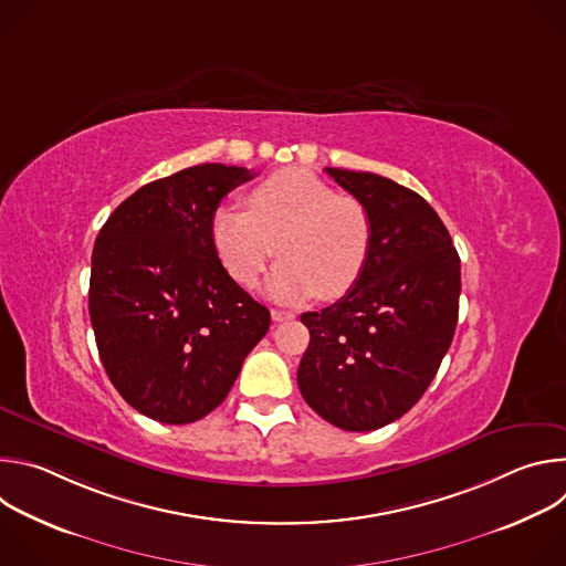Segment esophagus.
I'll return each mask as SVG.
<instances>
[{"instance_id": "1", "label": "esophagus", "mask_w": 566, "mask_h": 566, "mask_svg": "<svg viewBox=\"0 0 566 566\" xmlns=\"http://www.w3.org/2000/svg\"><path fill=\"white\" fill-rule=\"evenodd\" d=\"M271 317H273V322H284V319H293L295 313L282 311V308H273V311H271Z\"/></svg>"}]
</instances>
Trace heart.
Here are the masks:
<instances>
[{
	"mask_svg": "<svg viewBox=\"0 0 566 566\" xmlns=\"http://www.w3.org/2000/svg\"><path fill=\"white\" fill-rule=\"evenodd\" d=\"M249 206L221 203L210 219L214 253L237 284L253 286L275 251L266 291L284 302L340 297L363 275L374 221L360 199L289 168L253 188Z\"/></svg>",
	"mask_w": 566,
	"mask_h": 566,
	"instance_id": "b5f03b06",
	"label": "heart"
}]
</instances>
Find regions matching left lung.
<instances>
[{
    "label": "left lung",
    "mask_w": 566,
    "mask_h": 566,
    "mask_svg": "<svg viewBox=\"0 0 566 566\" xmlns=\"http://www.w3.org/2000/svg\"><path fill=\"white\" fill-rule=\"evenodd\" d=\"M374 221L367 266L345 297L302 313L311 343L297 367L308 406L336 428L378 430L430 387L450 349L461 262L434 208L371 172L327 168Z\"/></svg>",
    "instance_id": "1"
}]
</instances>
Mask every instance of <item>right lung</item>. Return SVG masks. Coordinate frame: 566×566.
Listing matches in <instances>:
<instances>
[{
    "label": "right lung",
    "instance_id": "right-lung-1",
    "mask_svg": "<svg viewBox=\"0 0 566 566\" xmlns=\"http://www.w3.org/2000/svg\"><path fill=\"white\" fill-rule=\"evenodd\" d=\"M255 175L203 164L151 181L105 221L92 255L90 315L105 371L160 423L203 419L228 396L271 313L221 266L210 219Z\"/></svg>",
    "mask_w": 566,
    "mask_h": 566
}]
</instances>
